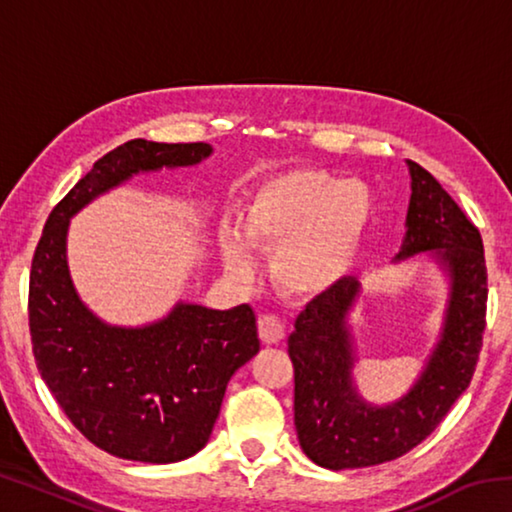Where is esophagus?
<instances>
[{"label":"esophagus","instance_id":"esophagus-1","mask_svg":"<svg viewBox=\"0 0 512 512\" xmlns=\"http://www.w3.org/2000/svg\"><path fill=\"white\" fill-rule=\"evenodd\" d=\"M257 327H259V339H262L266 345H275L284 339V323L273 314L259 316Z\"/></svg>","mask_w":512,"mask_h":512}]
</instances>
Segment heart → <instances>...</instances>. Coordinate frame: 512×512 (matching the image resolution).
<instances>
[{"instance_id":"obj_1","label":"heart","mask_w":512,"mask_h":512,"mask_svg":"<svg viewBox=\"0 0 512 512\" xmlns=\"http://www.w3.org/2000/svg\"><path fill=\"white\" fill-rule=\"evenodd\" d=\"M370 223V196L361 183H345L325 171L277 173L255 189L241 230L249 244L275 250L271 273L284 291L318 296L352 271ZM239 230L221 235L223 264L246 277L253 268Z\"/></svg>"}]
</instances>
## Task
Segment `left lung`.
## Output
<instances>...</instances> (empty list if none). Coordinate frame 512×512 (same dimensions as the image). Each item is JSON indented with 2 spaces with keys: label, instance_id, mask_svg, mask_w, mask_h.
<instances>
[{
  "label": "left lung",
  "instance_id": "8db88e82",
  "mask_svg": "<svg viewBox=\"0 0 512 512\" xmlns=\"http://www.w3.org/2000/svg\"><path fill=\"white\" fill-rule=\"evenodd\" d=\"M411 198L393 264L427 257L445 275L438 336L418 377L393 402L377 404L354 381L352 314L366 300L357 277H343L296 318L289 336L293 422L302 452L327 470L379 465L420 445L470 386L485 327L488 273L479 230L436 178L406 160Z\"/></svg>",
  "mask_w": 512,
  "mask_h": 512
}]
</instances>
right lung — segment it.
<instances>
[{"mask_svg":"<svg viewBox=\"0 0 512 512\" xmlns=\"http://www.w3.org/2000/svg\"><path fill=\"white\" fill-rule=\"evenodd\" d=\"M210 144L131 140L103 155L51 210L31 264L33 357L85 438L117 458L178 463L207 445L230 377L259 352L253 307L178 300L144 325H112L85 305L67 262L69 223L142 173L196 167Z\"/></svg>","mask_w":512,"mask_h":512,"instance_id":"add662e5","label":"right lung"}]
</instances>
